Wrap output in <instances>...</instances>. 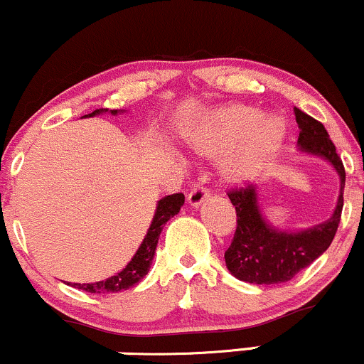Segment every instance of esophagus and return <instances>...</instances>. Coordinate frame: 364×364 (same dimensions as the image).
<instances>
[{
  "mask_svg": "<svg viewBox=\"0 0 364 364\" xmlns=\"http://www.w3.org/2000/svg\"><path fill=\"white\" fill-rule=\"evenodd\" d=\"M208 198H209L208 187L196 186L194 189L189 192V196H187V200H189V204H191L192 208H199L200 204H203Z\"/></svg>",
  "mask_w": 364,
  "mask_h": 364,
  "instance_id": "34e87169",
  "label": "esophagus"
}]
</instances>
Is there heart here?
<instances>
[{"instance_id": "1", "label": "heart", "mask_w": 364, "mask_h": 364, "mask_svg": "<svg viewBox=\"0 0 364 364\" xmlns=\"http://www.w3.org/2000/svg\"><path fill=\"white\" fill-rule=\"evenodd\" d=\"M286 136L279 117H264L255 107L230 105L209 112L189 134L191 146L203 156H223V175L232 183L255 178L276 156Z\"/></svg>"}]
</instances>
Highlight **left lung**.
Returning <instances> with one entry per match:
<instances>
[{"label": "left lung", "mask_w": 364, "mask_h": 364, "mask_svg": "<svg viewBox=\"0 0 364 364\" xmlns=\"http://www.w3.org/2000/svg\"><path fill=\"white\" fill-rule=\"evenodd\" d=\"M294 115L300 127V151L323 158L334 166L341 178V194L334 213L327 221L301 232H286L269 225L262 216L254 186L228 192V198L237 211V232L232 245L225 252V262L237 279L252 284H279L293 279L331 247L341 221L346 183L343 160L337 155L334 143L328 138L322 122L301 112L296 107Z\"/></svg>", "instance_id": "8db88e82"}]
</instances>
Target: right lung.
<instances>
[{
  "label": "right lung",
  "mask_w": 364,
  "mask_h": 364,
  "mask_svg": "<svg viewBox=\"0 0 364 364\" xmlns=\"http://www.w3.org/2000/svg\"><path fill=\"white\" fill-rule=\"evenodd\" d=\"M102 112H107V109H97L93 110L92 114H88V117H93V115H98ZM110 114L117 115L119 110H110ZM87 117V115H85ZM183 198L182 192L178 194H172V196H165L164 199L158 200L156 204V211L155 216H153L151 225H149L148 233L144 235L143 242H141L139 249L136 250L134 257L129 260L126 267L122 269L121 272L112 277H107L105 281H97V283H87V284H80L75 283L73 286L78 289H83L87 293H117L122 291V289H129L134 284H138L144 276L148 274L149 267H151L153 262V255H155L156 245H158V238H160L161 230L166 225V221L170 218H173L181 211V208L183 206Z\"/></svg>",
  "instance_id": "1"
}]
</instances>
